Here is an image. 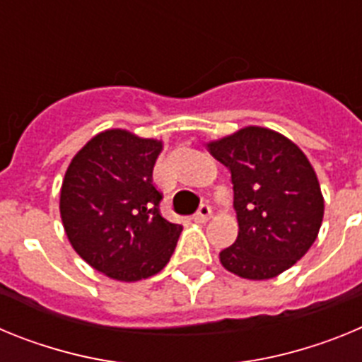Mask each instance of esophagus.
I'll return each instance as SVG.
<instances>
[{"label":"esophagus","mask_w":362,"mask_h":362,"mask_svg":"<svg viewBox=\"0 0 362 362\" xmlns=\"http://www.w3.org/2000/svg\"><path fill=\"white\" fill-rule=\"evenodd\" d=\"M210 216H212V209H210L209 204H201L197 214L194 216V221H196V223H206V221L210 219Z\"/></svg>","instance_id":"esophagus-1"}]
</instances>
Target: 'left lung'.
Returning a JSON list of instances; mask_svg holds the SVG:
<instances>
[{
    "label": "left lung",
    "mask_w": 362,
    "mask_h": 362,
    "mask_svg": "<svg viewBox=\"0 0 362 362\" xmlns=\"http://www.w3.org/2000/svg\"><path fill=\"white\" fill-rule=\"evenodd\" d=\"M232 174L239 233L219 254L239 277L272 279L299 261L317 239L325 199L303 150L283 134L245 127L209 143Z\"/></svg>",
    "instance_id": "obj_1"
}]
</instances>
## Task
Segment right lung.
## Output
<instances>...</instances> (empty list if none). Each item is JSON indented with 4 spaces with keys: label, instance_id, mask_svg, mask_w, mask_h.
<instances>
[{
    "label": "right lung",
    "instance_id": "obj_1",
    "mask_svg": "<svg viewBox=\"0 0 362 362\" xmlns=\"http://www.w3.org/2000/svg\"><path fill=\"white\" fill-rule=\"evenodd\" d=\"M163 143L129 130L98 134L66 168L59 212L72 248L110 279L134 283L170 261L181 225L159 212L152 170Z\"/></svg>",
    "mask_w": 362,
    "mask_h": 362
}]
</instances>
